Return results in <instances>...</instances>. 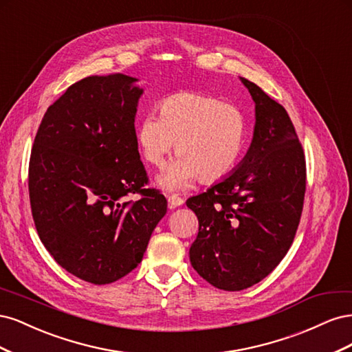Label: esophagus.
<instances>
[{
    "label": "esophagus",
    "instance_id": "1",
    "mask_svg": "<svg viewBox=\"0 0 352 352\" xmlns=\"http://www.w3.org/2000/svg\"><path fill=\"white\" fill-rule=\"evenodd\" d=\"M167 201H168V207H170V208H176V207L184 204V198H180V197L176 195V194L167 195Z\"/></svg>",
    "mask_w": 352,
    "mask_h": 352
}]
</instances>
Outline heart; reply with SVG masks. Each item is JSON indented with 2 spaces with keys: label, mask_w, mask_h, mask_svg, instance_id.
Returning <instances> with one entry per match:
<instances>
[{
  "label": "heart",
  "mask_w": 352,
  "mask_h": 352,
  "mask_svg": "<svg viewBox=\"0 0 352 352\" xmlns=\"http://www.w3.org/2000/svg\"><path fill=\"white\" fill-rule=\"evenodd\" d=\"M136 126L144 158L158 167L176 144L177 162L170 164L160 182L180 189L201 177L217 182L236 167L247 145L248 119L239 105L199 92L170 95Z\"/></svg>",
  "instance_id": "1"
}]
</instances>
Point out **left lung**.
<instances>
[{
  "label": "left lung",
  "instance_id": "left-lung-1",
  "mask_svg": "<svg viewBox=\"0 0 352 352\" xmlns=\"http://www.w3.org/2000/svg\"><path fill=\"white\" fill-rule=\"evenodd\" d=\"M255 102L252 144L236 172L186 206L198 217L192 267L223 291H242L270 274L300 225L307 167L302 145L282 105L241 78Z\"/></svg>",
  "mask_w": 352,
  "mask_h": 352
}]
</instances>
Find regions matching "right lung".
Listing matches in <instances>:
<instances>
[{"label":"right lung","mask_w":352,"mask_h":352,"mask_svg":"<svg viewBox=\"0 0 352 352\" xmlns=\"http://www.w3.org/2000/svg\"><path fill=\"white\" fill-rule=\"evenodd\" d=\"M126 74L73 83L42 117L29 160V199L41 242L76 278L122 279L142 261L167 211L138 151L142 89ZM140 195L132 201L133 194Z\"/></svg>","instance_id":"1"}]
</instances>
